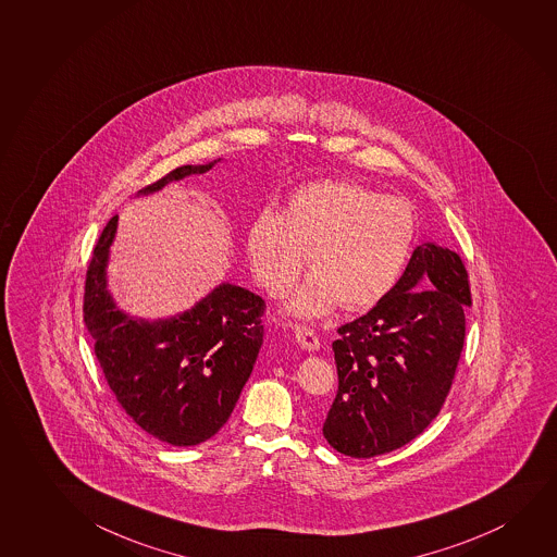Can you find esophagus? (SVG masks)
Instances as JSON below:
<instances>
[{
  "instance_id": "34e87169",
  "label": "esophagus",
  "mask_w": 557,
  "mask_h": 557,
  "mask_svg": "<svg viewBox=\"0 0 557 557\" xmlns=\"http://www.w3.org/2000/svg\"><path fill=\"white\" fill-rule=\"evenodd\" d=\"M295 339L305 351H318L320 349V339L318 335L307 327V325H295Z\"/></svg>"
}]
</instances>
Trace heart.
Returning a JSON list of instances; mask_svg holds the SVG:
<instances>
[{
	"instance_id": "1",
	"label": "heart",
	"mask_w": 557,
	"mask_h": 557,
	"mask_svg": "<svg viewBox=\"0 0 557 557\" xmlns=\"http://www.w3.org/2000/svg\"><path fill=\"white\" fill-rule=\"evenodd\" d=\"M411 206L352 181L302 185L283 212L262 208L248 223L245 250L258 285L282 297L307 264L312 274L287 302L293 317L370 309L394 289L411 255Z\"/></svg>"
}]
</instances>
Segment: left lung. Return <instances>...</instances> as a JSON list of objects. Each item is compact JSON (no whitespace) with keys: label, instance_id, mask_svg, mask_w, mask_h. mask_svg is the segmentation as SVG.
I'll return each instance as SVG.
<instances>
[{"label":"left lung","instance_id":"1","mask_svg":"<svg viewBox=\"0 0 557 557\" xmlns=\"http://www.w3.org/2000/svg\"><path fill=\"white\" fill-rule=\"evenodd\" d=\"M471 302L457 252L434 243L414 248L394 289L337 330L339 387L322 429L327 444L369 459L422 434L454 384Z\"/></svg>","mask_w":557,"mask_h":557}]
</instances>
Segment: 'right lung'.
Returning <instances> with one entry per match:
<instances>
[{
  "label": "right lung",
  "mask_w": 557,
  "mask_h": 557,
  "mask_svg": "<svg viewBox=\"0 0 557 557\" xmlns=\"http://www.w3.org/2000/svg\"><path fill=\"white\" fill-rule=\"evenodd\" d=\"M181 165L138 190L150 195L172 181L214 168ZM117 215L103 227L86 270L85 324L96 359L121 409L165 444L198 445L232 417L264 342V300L222 283L193 309L154 322L128 317L108 292L106 268Z\"/></svg>",
  "instance_id": "add662e5"
}]
</instances>
